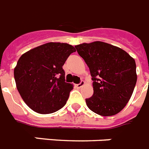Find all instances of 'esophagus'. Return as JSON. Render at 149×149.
Here are the masks:
<instances>
[{"mask_svg": "<svg viewBox=\"0 0 149 149\" xmlns=\"http://www.w3.org/2000/svg\"><path fill=\"white\" fill-rule=\"evenodd\" d=\"M84 84V81H81V82H80V83H79V84H76V87H77L78 88H81V87L83 86Z\"/></svg>", "mask_w": 149, "mask_h": 149, "instance_id": "1", "label": "esophagus"}]
</instances>
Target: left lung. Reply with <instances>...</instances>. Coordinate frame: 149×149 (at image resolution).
<instances>
[{
  "label": "left lung",
  "mask_w": 149,
  "mask_h": 149,
  "mask_svg": "<svg viewBox=\"0 0 149 149\" xmlns=\"http://www.w3.org/2000/svg\"><path fill=\"white\" fill-rule=\"evenodd\" d=\"M84 60L93 81L94 94L86 98L90 110L102 116L121 111L137 81L135 59L124 50L102 41L74 46Z\"/></svg>",
  "instance_id": "8db88e82"
}]
</instances>
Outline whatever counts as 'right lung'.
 <instances>
[{
    "instance_id": "right-lung-1",
    "label": "right lung",
    "mask_w": 149,
    "mask_h": 149,
    "mask_svg": "<svg viewBox=\"0 0 149 149\" xmlns=\"http://www.w3.org/2000/svg\"><path fill=\"white\" fill-rule=\"evenodd\" d=\"M75 52L66 43L49 42L21 56L14 68V79L17 91L30 108L40 114H50L65 106L73 85L65 82L62 66Z\"/></svg>"
}]
</instances>
